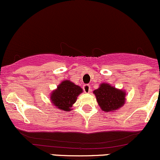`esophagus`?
<instances>
[{
  "label": "esophagus",
  "mask_w": 160,
  "mask_h": 160,
  "mask_svg": "<svg viewBox=\"0 0 160 160\" xmlns=\"http://www.w3.org/2000/svg\"><path fill=\"white\" fill-rule=\"evenodd\" d=\"M83 90H84V92H85L86 93H89L91 92V88H90V86H89V85H87V84H86V85H84L83 86Z\"/></svg>",
  "instance_id": "34e87169"
}]
</instances>
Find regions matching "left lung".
<instances>
[{
    "label": "left lung",
    "instance_id": "left-lung-1",
    "mask_svg": "<svg viewBox=\"0 0 160 160\" xmlns=\"http://www.w3.org/2000/svg\"><path fill=\"white\" fill-rule=\"evenodd\" d=\"M99 107L103 111L113 112L120 109L126 102V91L109 83L102 82L93 91Z\"/></svg>",
    "mask_w": 160,
    "mask_h": 160
}]
</instances>
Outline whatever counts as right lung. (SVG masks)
I'll list each match as a JSON object with an SVG mask.
<instances>
[{"mask_svg": "<svg viewBox=\"0 0 160 160\" xmlns=\"http://www.w3.org/2000/svg\"><path fill=\"white\" fill-rule=\"evenodd\" d=\"M82 92V89L68 80H63L56 89L51 92V103L60 111H71L73 104L76 102L78 95Z\"/></svg>", "mask_w": 160, "mask_h": 160, "instance_id": "1", "label": "right lung"}]
</instances>
